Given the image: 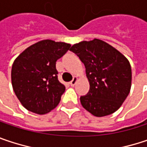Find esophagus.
<instances>
[{
	"label": "esophagus",
	"instance_id": "34e87169",
	"mask_svg": "<svg viewBox=\"0 0 147 147\" xmlns=\"http://www.w3.org/2000/svg\"><path fill=\"white\" fill-rule=\"evenodd\" d=\"M76 82H77V77H76V76H74L73 79H72V81H71V82H70V85L73 87V86L76 85Z\"/></svg>",
	"mask_w": 147,
	"mask_h": 147
}]
</instances>
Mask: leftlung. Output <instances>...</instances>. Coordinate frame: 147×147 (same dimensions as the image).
Wrapping results in <instances>:
<instances>
[{
	"label": "left lung",
	"mask_w": 147,
	"mask_h": 147,
	"mask_svg": "<svg viewBox=\"0 0 147 147\" xmlns=\"http://www.w3.org/2000/svg\"><path fill=\"white\" fill-rule=\"evenodd\" d=\"M86 67L90 89L80 98L82 107L97 117L114 113L131 87V67L116 49L100 39L82 41L70 49Z\"/></svg>",
	"instance_id": "left-lung-1"
}]
</instances>
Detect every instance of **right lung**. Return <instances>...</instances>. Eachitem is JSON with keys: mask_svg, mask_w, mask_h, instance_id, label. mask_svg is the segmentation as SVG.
<instances>
[{"mask_svg": "<svg viewBox=\"0 0 147 147\" xmlns=\"http://www.w3.org/2000/svg\"><path fill=\"white\" fill-rule=\"evenodd\" d=\"M71 45L42 40L26 49L11 67L14 92L28 111L45 114L60 102L65 87L58 80L56 61Z\"/></svg>", "mask_w": 147, "mask_h": 147, "instance_id": "right-lung-1", "label": "right lung"}]
</instances>
